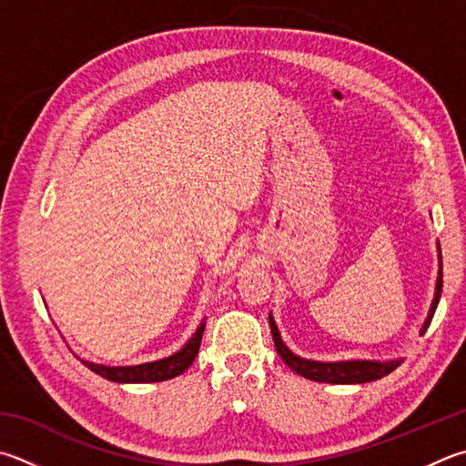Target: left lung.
Returning a JSON list of instances; mask_svg holds the SVG:
<instances>
[{
	"label": "left lung",
	"instance_id": "obj_1",
	"mask_svg": "<svg viewBox=\"0 0 466 466\" xmlns=\"http://www.w3.org/2000/svg\"><path fill=\"white\" fill-rule=\"evenodd\" d=\"M438 258H440V268H438V279H436V291L432 306H430L428 318L421 326L420 334L424 332L430 326V321L434 318V311L438 308L440 293H442V257H440V244H438ZM268 324H270V334H273L275 349L279 357L285 360V365L289 367L295 373L318 380V383H334V385H352V383H370V380H377L385 377L401 365L403 359H393V360H338V362H321V360H309L301 359L298 354L287 349L285 342L281 340V334H279V328L275 324L273 316L268 314Z\"/></svg>",
	"mask_w": 466,
	"mask_h": 466
}]
</instances>
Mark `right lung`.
I'll use <instances>...</instances> for the list:
<instances>
[{"label": "right lung", "mask_w": 466, "mask_h": 466, "mask_svg": "<svg viewBox=\"0 0 466 466\" xmlns=\"http://www.w3.org/2000/svg\"><path fill=\"white\" fill-rule=\"evenodd\" d=\"M206 321H201L199 328L196 329L187 344L183 346L179 352L171 354V357L145 362V365H134V367H106V365H96V362L83 360L81 362L93 373L104 377L107 380H116V383H158V380L173 379L177 375L185 373L191 367V362L196 360L201 344V336H204Z\"/></svg>", "instance_id": "right-lung-1"}]
</instances>
